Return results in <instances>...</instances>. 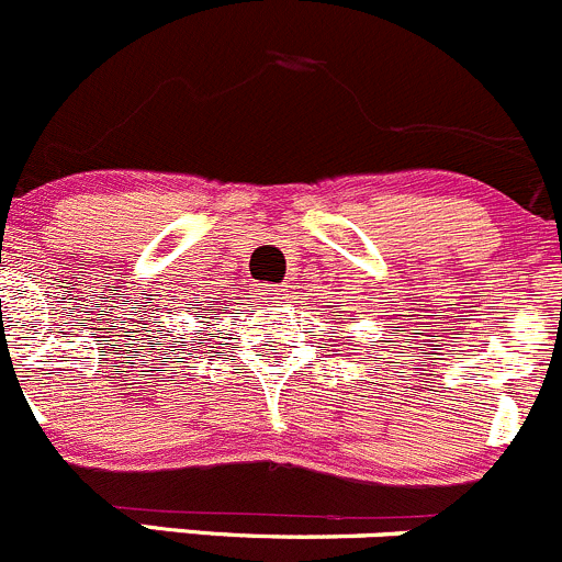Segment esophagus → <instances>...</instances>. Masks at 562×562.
Wrapping results in <instances>:
<instances>
[{
    "mask_svg": "<svg viewBox=\"0 0 562 562\" xmlns=\"http://www.w3.org/2000/svg\"><path fill=\"white\" fill-rule=\"evenodd\" d=\"M259 300H262V303H281V300H283V289H279V286H262V289H259Z\"/></svg>",
    "mask_w": 562,
    "mask_h": 562,
    "instance_id": "esophagus-1",
    "label": "esophagus"
}]
</instances>
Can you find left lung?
<instances>
[{"instance_id": "8db88e82", "label": "left lung", "mask_w": 562, "mask_h": 562, "mask_svg": "<svg viewBox=\"0 0 562 562\" xmlns=\"http://www.w3.org/2000/svg\"><path fill=\"white\" fill-rule=\"evenodd\" d=\"M333 314H336V311H333Z\"/></svg>"}]
</instances>
